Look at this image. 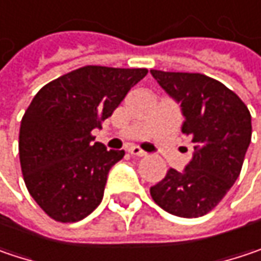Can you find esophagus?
Masks as SVG:
<instances>
[{
  "label": "esophagus",
  "mask_w": 261,
  "mask_h": 261,
  "mask_svg": "<svg viewBox=\"0 0 261 261\" xmlns=\"http://www.w3.org/2000/svg\"><path fill=\"white\" fill-rule=\"evenodd\" d=\"M127 151H129L132 156H138V158H144V156H147V153H145V151H142V150L138 148V147H129V148H127Z\"/></svg>",
  "instance_id": "1"
}]
</instances>
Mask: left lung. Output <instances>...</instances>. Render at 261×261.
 Instances as JSON below:
<instances>
[{
    "label": "left lung",
    "mask_w": 261,
    "mask_h": 261,
    "mask_svg": "<svg viewBox=\"0 0 261 261\" xmlns=\"http://www.w3.org/2000/svg\"><path fill=\"white\" fill-rule=\"evenodd\" d=\"M150 72L181 105V130L195 145L186 168H171L150 189V195L169 214L202 217L214 210L241 174L251 142V114L234 92L211 77L158 69Z\"/></svg>",
    "instance_id": "obj_1"
}]
</instances>
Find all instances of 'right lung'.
Returning a JSON list of instances; mask_svg holds the SVG:
<instances>
[{"instance_id": "right-lung-1", "label": "right lung", "mask_w": 261, "mask_h": 261, "mask_svg": "<svg viewBox=\"0 0 261 261\" xmlns=\"http://www.w3.org/2000/svg\"><path fill=\"white\" fill-rule=\"evenodd\" d=\"M147 72L83 66L41 87L29 103L19 132L22 174L29 195L53 220L80 221L101 203L108 172L124 150L108 151L90 132Z\"/></svg>"}]
</instances>
